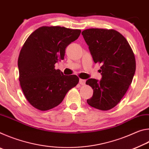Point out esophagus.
Listing matches in <instances>:
<instances>
[{
	"mask_svg": "<svg viewBox=\"0 0 149 149\" xmlns=\"http://www.w3.org/2000/svg\"><path fill=\"white\" fill-rule=\"evenodd\" d=\"M79 84H80V85H84L85 84V80L80 79H79Z\"/></svg>",
	"mask_w": 149,
	"mask_h": 149,
	"instance_id": "34e87169",
	"label": "esophagus"
}]
</instances>
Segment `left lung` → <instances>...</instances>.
I'll list each match as a JSON object with an SVG mask.
<instances>
[{"mask_svg":"<svg viewBox=\"0 0 149 149\" xmlns=\"http://www.w3.org/2000/svg\"><path fill=\"white\" fill-rule=\"evenodd\" d=\"M81 34L95 63L102 65L101 80H87L86 84L93 90V97L87 102L98 110H110L122 100L132 84L136 69L134 53L125 37L114 29L91 28Z\"/></svg>","mask_w":149,"mask_h":149,"instance_id":"left-lung-1","label":"left lung"}]
</instances>
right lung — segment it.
Wrapping results in <instances>:
<instances>
[{
    "label": "right lung",
    "mask_w": 149,
    "mask_h": 149,
    "mask_svg": "<svg viewBox=\"0 0 149 149\" xmlns=\"http://www.w3.org/2000/svg\"><path fill=\"white\" fill-rule=\"evenodd\" d=\"M80 33V29L42 26L24 42L17 60L19 84L36 109L46 111L57 107L79 82L77 75H65L55 69V64L64 60L65 48Z\"/></svg>",
    "instance_id": "1"
}]
</instances>
